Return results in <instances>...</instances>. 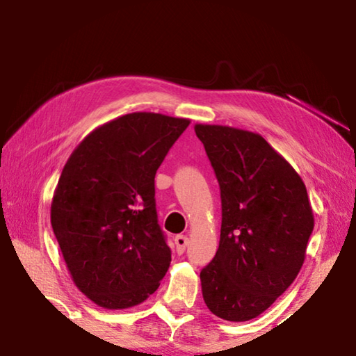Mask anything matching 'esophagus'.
I'll return each mask as SVG.
<instances>
[{
  "mask_svg": "<svg viewBox=\"0 0 356 356\" xmlns=\"http://www.w3.org/2000/svg\"><path fill=\"white\" fill-rule=\"evenodd\" d=\"M174 243H176V251L179 254H182L186 246H188V237L186 236H176L174 238Z\"/></svg>",
  "mask_w": 356,
  "mask_h": 356,
  "instance_id": "obj_1",
  "label": "esophagus"
}]
</instances>
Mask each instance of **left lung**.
I'll return each mask as SVG.
<instances>
[{
	"mask_svg": "<svg viewBox=\"0 0 356 356\" xmlns=\"http://www.w3.org/2000/svg\"><path fill=\"white\" fill-rule=\"evenodd\" d=\"M221 191L220 246L202 268L207 308L229 322L262 314L297 278L314 229L305 182L259 134L196 124Z\"/></svg>",
	"mask_w": 356,
	"mask_h": 356,
	"instance_id": "obj_1",
	"label": "left lung"
}]
</instances>
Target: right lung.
<instances>
[{
  "label": "right lung",
  "instance_id": "obj_1",
  "mask_svg": "<svg viewBox=\"0 0 356 356\" xmlns=\"http://www.w3.org/2000/svg\"><path fill=\"white\" fill-rule=\"evenodd\" d=\"M188 125L159 113L125 114L92 130L64 166L51 227L75 286L102 308L143 303L170 268L154 179Z\"/></svg>",
  "mask_w": 356,
  "mask_h": 356
}]
</instances>
